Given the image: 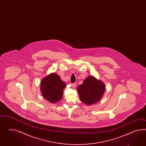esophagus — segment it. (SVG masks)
<instances>
[{
    "label": "esophagus",
    "instance_id": "34e87169",
    "mask_svg": "<svg viewBox=\"0 0 146 146\" xmlns=\"http://www.w3.org/2000/svg\"><path fill=\"white\" fill-rule=\"evenodd\" d=\"M71 86H72V87L74 88H75V87H76V83H72V84H71Z\"/></svg>",
    "mask_w": 146,
    "mask_h": 146
}]
</instances>
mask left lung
Here are the masks:
<instances>
[{"instance_id": "8db88e82", "label": "left lung", "mask_w": 146, "mask_h": 146, "mask_svg": "<svg viewBox=\"0 0 146 146\" xmlns=\"http://www.w3.org/2000/svg\"><path fill=\"white\" fill-rule=\"evenodd\" d=\"M80 98L88 106L98 103L105 91V84L94 76H89L77 88Z\"/></svg>"}]
</instances>
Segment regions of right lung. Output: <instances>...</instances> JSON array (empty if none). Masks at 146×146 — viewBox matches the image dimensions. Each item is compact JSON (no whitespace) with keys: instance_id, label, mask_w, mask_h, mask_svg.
Wrapping results in <instances>:
<instances>
[{"instance_id":"1","label":"right lung","mask_w":146,"mask_h":146,"mask_svg":"<svg viewBox=\"0 0 146 146\" xmlns=\"http://www.w3.org/2000/svg\"><path fill=\"white\" fill-rule=\"evenodd\" d=\"M66 83L59 75L52 73L42 79L40 83V90L43 97L51 104L59 101L63 97Z\"/></svg>"}]
</instances>
